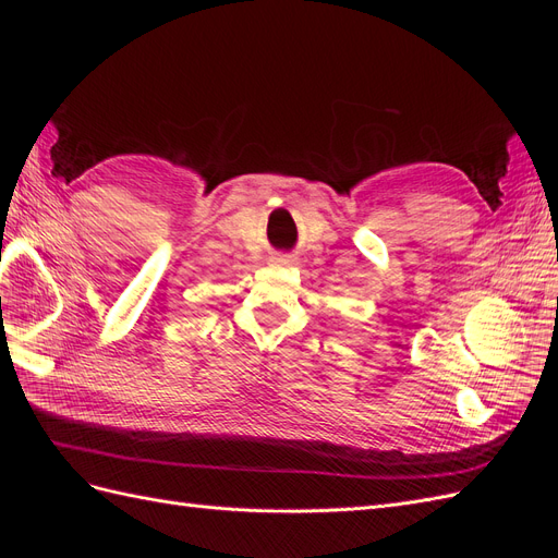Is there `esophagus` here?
<instances>
[{"instance_id":"34e87169","label":"esophagus","mask_w":558,"mask_h":558,"mask_svg":"<svg viewBox=\"0 0 558 558\" xmlns=\"http://www.w3.org/2000/svg\"><path fill=\"white\" fill-rule=\"evenodd\" d=\"M269 263L275 267H291L295 265V256H291V253H275V256L269 258Z\"/></svg>"}]
</instances>
